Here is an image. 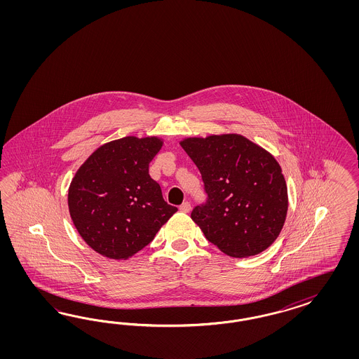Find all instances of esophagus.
Listing matches in <instances>:
<instances>
[{
	"label": "esophagus",
	"instance_id": "34e87169",
	"mask_svg": "<svg viewBox=\"0 0 359 359\" xmlns=\"http://www.w3.org/2000/svg\"><path fill=\"white\" fill-rule=\"evenodd\" d=\"M183 213H188L189 210H191V203H188V201H184L182 205H180V208H179Z\"/></svg>",
	"mask_w": 359,
	"mask_h": 359
}]
</instances>
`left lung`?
<instances>
[{
  "label": "left lung",
  "mask_w": 359,
  "mask_h": 359,
  "mask_svg": "<svg viewBox=\"0 0 359 359\" xmlns=\"http://www.w3.org/2000/svg\"><path fill=\"white\" fill-rule=\"evenodd\" d=\"M180 144L205 185L207 204L191 218L208 241L234 258L270 248L288 210L285 179L273 155L241 134L189 137Z\"/></svg>",
  "instance_id": "1"
}]
</instances>
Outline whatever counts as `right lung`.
I'll use <instances>...</instances> for the list:
<instances>
[{
  "label": "right lung",
  "instance_id": "obj_1",
  "mask_svg": "<svg viewBox=\"0 0 359 359\" xmlns=\"http://www.w3.org/2000/svg\"><path fill=\"white\" fill-rule=\"evenodd\" d=\"M159 137H125L100 146L68 188V209L80 237L109 259H129L151 242L177 208L164 201L149 164Z\"/></svg>",
  "mask_w": 359,
  "mask_h": 359
}]
</instances>
